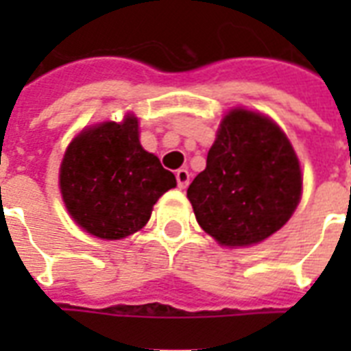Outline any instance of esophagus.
<instances>
[{
	"mask_svg": "<svg viewBox=\"0 0 351 351\" xmlns=\"http://www.w3.org/2000/svg\"><path fill=\"white\" fill-rule=\"evenodd\" d=\"M175 176H176V184H178V187H180V189H186L187 184H189V171L178 169L175 173Z\"/></svg>",
	"mask_w": 351,
	"mask_h": 351,
	"instance_id": "esophagus-1",
	"label": "esophagus"
}]
</instances>
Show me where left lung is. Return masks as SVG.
<instances>
[{"instance_id":"obj_1","label":"left lung","mask_w":351,"mask_h":351,"mask_svg":"<svg viewBox=\"0 0 351 351\" xmlns=\"http://www.w3.org/2000/svg\"><path fill=\"white\" fill-rule=\"evenodd\" d=\"M302 173L284 131L261 112L233 109L222 118L206 169L187 187L197 222L219 244H258L299 206Z\"/></svg>"}]
</instances>
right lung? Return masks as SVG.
<instances>
[{"label":"right lung","mask_w":351,"mask_h":351,"mask_svg":"<svg viewBox=\"0 0 351 351\" xmlns=\"http://www.w3.org/2000/svg\"><path fill=\"white\" fill-rule=\"evenodd\" d=\"M176 186L153 153L140 145L138 120L104 121L69 143L60 189L76 224L104 240H120L147 224L153 206Z\"/></svg>","instance_id":"1"}]
</instances>
